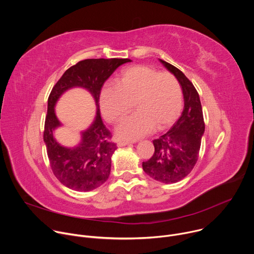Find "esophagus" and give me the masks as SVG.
Listing matches in <instances>:
<instances>
[{
    "instance_id": "obj_1",
    "label": "esophagus",
    "mask_w": 254,
    "mask_h": 254,
    "mask_svg": "<svg viewBox=\"0 0 254 254\" xmlns=\"http://www.w3.org/2000/svg\"><path fill=\"white\" fill-rule=\"evenodd\" d=\"M130 142L128 141H125V140H119L118 141V147L122 148V147H126V146H129Z\"/></svg>"
}]
</instances>
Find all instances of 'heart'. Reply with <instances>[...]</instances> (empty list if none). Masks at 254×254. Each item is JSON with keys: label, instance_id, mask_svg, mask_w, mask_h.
<instances>
[{"label": "heart", "instance_id": "b5f03b06", "mask_svg": "<svg viewBox=\"0 0 254 254\" xmlns=\"http://www.w3.org/2000/svg\"><path fill=\"white\" fill-rule=\"evenodd\" d=\"M136 113L117 127L116 133L125 140H136L154 131L170 127L183 110V91L178 79L168 72L144 65L125 69L117 84L104 85L99 106L104 120L121 121L133 106Z\"/></svg>", "mask_w": 254, "mask_h": 254}]
</instances>
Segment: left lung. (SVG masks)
I'll use <instances>...</instances> for the list:
<instances>
[{"instance_id":"left-lung-1","label":"left lung","mask_w":254,"mask_h":254,"mask_svg":"<svg viewBox=\"0 0 254 254\" xmlns=\"http://www.w3.org/2000/svg\"><path fill=\"white\" fill-rule=\"evenodd\" d=\"M178 79L184 96V110L169 131L154 139L153 157L142 162L144 173L165 184L177 183L190 174L197 163L205 131L202 105L193 83L182 71L160 59Z\"/></svg>"}]
</instances>
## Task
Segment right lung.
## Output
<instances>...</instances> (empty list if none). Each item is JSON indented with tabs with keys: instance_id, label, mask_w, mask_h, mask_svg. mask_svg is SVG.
I'll use <instances>...</instances> for the list:
<instances>
[{
	"instance_id": "add662e5",
	"label": "right lung",
	"mask_w": 254,
	"mask_h": 254,
	"mask_svg": "<svg viewBox=\"0 0 254 254\" xmlns=\"http://www.w3.org/2000/svg\"><path fill=\"white\" fill-rule=\"evenodd\" d=\"M130 59H85L68 68L52 88L48 97L45 120L44 142L51 169L65 187L79 192H88L101 186L110 177L112 157L117 144L111 141L112 133L102 123L99 112V93L103 83L121 65ZM80 87L94 97L97 116L92 125L81 133V141L74 147H64L54 136L62 126L55 113V106L67 90Z\"/></svg>"
}]
</instances>
